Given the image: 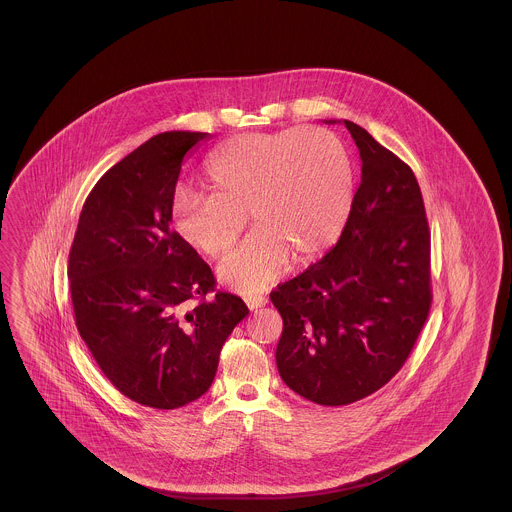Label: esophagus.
I'll use <instances>...</instances> for the list:
<instances>
[{
  "label": "esophagus",
  "instance_id": "34e87169",
  "mask_svg": "<svg viewBox=\"0 0 512 512\" xmlns=\"http://www.w3.org/2000/svg\"><path fill=\"white\" fill-rule=\"evenodd\" d=\"M244 301L245 305H247L251 311H255V309H259V307H263V305L267 303V299H265L263 295H257V293H249V295H245Z\"/></svg>",
  "mask_w": 512,
  "mask_h": 512
}]
</instances>
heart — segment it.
I'll return each mask as SVG.
<instances>
[{
    "label": "heart",
    "instance_id": "obj_1",
    "mask_svg": "<svg viewBox=\"0 0 512 512\" xmlns=\"http://www.w3.org/2000/svg\"><path fill=\"white\" fill-rule=\"evenodd\" d=\"M209 192L178 188L172 195L176 234L197 251L220 257L244 230L247 211L257 228L219 267L232 290H265L290 265L317 257L340 238L353 192V163L326 128L244 134L217 147L205 165Z\"/></svg>",
    "mask_w": 512,
    "mask_h": 512
}]
</instances>
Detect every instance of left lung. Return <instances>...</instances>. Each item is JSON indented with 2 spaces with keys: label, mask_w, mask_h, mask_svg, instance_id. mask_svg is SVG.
I'll use <instances>...</instances> for the list:
<instances>
[{
  "label": "left lung",
  "mask_w": 512,
  "mask_h": 512,
  "mask_svg": "<svg viewBox=\"0 0 512 512\" xmlns=\"http://www.w3.org/2000/svg\"><path fill=\"white\" fill-rule=\"evenodd\" d=\"M343 124L363 167L340 240L270 292L284 322L278 372L288 388L324 407L386 386L432 305L430 228L416 176L365 128Z\"/></svg>",
  "instance_id": "8db88e82"
}]
</instances>
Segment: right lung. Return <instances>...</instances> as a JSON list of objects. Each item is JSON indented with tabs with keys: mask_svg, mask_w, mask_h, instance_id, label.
I'll list each match as a JSON object with an SVG mask.
<instances>
[{
	"mask_svg": "<svg viewBox=\"0 0 512 512\" xmlns=\"http://www.w3.org/2000/svg\"><path fill=\"white\" fill-rule=\"evenodd\" d=\"M207 136L157 134L105 172L69 253L82 340L122 395L153 409L209 390L224 341L249 313L238 295L215 292L211 267L171 230L184 157Z\"/></svg>",
	"mask_w": 512,
	"mask_h": 512,
	"instance_id": "obj_1",
	"label": "right lung"
}]
</instances>
